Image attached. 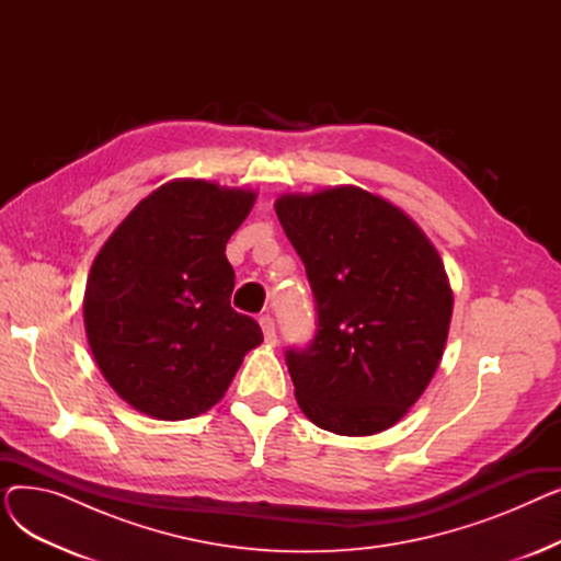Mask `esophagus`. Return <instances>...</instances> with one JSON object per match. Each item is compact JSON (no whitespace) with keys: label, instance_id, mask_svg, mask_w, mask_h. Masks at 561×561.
<instances>
[{"label":"esophagus","instance_id":"1","mask_svg":"<svg viewBox=\"0 0 561 561\" xmlns=\"http://www.w3.org/2000/svg\"><path fill=\"white\" fill-rule=\"evenodd\" d=\"M259 325H261V330H263V339H265V343H271V345H275L277 343V330H275V320H273V316H261L259 318Z\"/></svg>","mask_w":561,"mask_h":561}]
</instances>
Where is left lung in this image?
Wrapping results in <instances>:
<instances>
[{
	"mask_svg": "<svg viewBox=\"0 0 561 561\" xmlns=\"http://www.w3.org/2000/svg\"><path fill=\"white\" fill-rule=\"evenodd\" d=\"M275 211L316 302L313 339L286 350L300 409L343 436L396 425L448 339L453 290L438 252L398 206L355 186L284 195Z\"/></svg>",
	"mask_w": 561,
	"mask_h": 561,
	"instance_id": "left-lung-1",
	"label": "left lung"
}]
</instances>
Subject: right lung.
Returning <instances> with one entry per match:
<instances>
[{
  "label": "right lung",
  "mask_w": 561,
  "mask_h": 561,
  "mask_svg": "<svg viewBox=\"0 0 561 561\" xmlns=\"http://www.w3.org/2000/svg\"><path fill=\"white\" fill-rule=\"evenodd\" d=\"M252 204L248 191L168 182L100 250L83 298L88 343L113 391L142 414L209 411L263 341L259 322L231 307L225 256Z\"/></svg>",
  "instance_id": "right-lung-1"
}]
</instances>
